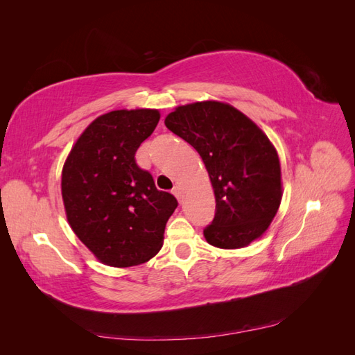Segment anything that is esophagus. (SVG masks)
Masks as SVG:
<instances>
[{
  "instance_id": "34e87169",
  "label": "esophagus",
  "mask_w": 355,
  "mask_h": 355,
  "mask_svg": "<svg viewBox=\"0 0 355 355\" xmlns=\"http://www.w3.org/2000/svg\"><path fill=\"white\" fill-rule=\"evenodd\" d=\"M171 192H173V196H175L179 201L182 200V188H180V187H175L173 191H171Z\"/></svg>"
}]
</instances>
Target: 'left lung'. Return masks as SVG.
<instances>
[{"mask_svg":"<svg viewBox=\"0 0 355 355\" xmlns=\"http://www.w3.org/2000/svg\"><path fill=\"white\" fill-rule=\"evenodd\" d=\"M166 127L202 158L216 198V213L204 228L207 243L240 249L268 230L282 202V168L274 145L234 106L196 102L170 112Z\"/></svg>","mask_w":355,"mask_h":355,"instance_id":"1","label":"left lung"}]
</instances>
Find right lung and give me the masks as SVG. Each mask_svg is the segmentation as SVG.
Instances as JSON below:
<instances>
[{
  "label": "right lung",
  "instance_id": "obj_1",
  "mask_svg": "<svg viewBox=\"0 0 355 355\" xmlns=\"http://www.w3.org/2000/svg\"><path fill=\"white\" fill-rule=\"evenodd\" d=\"M158 121L157 110L103 114L83 132L63 166L68 222L105 265L127 268L154 257L178 207V200L158 191L151 173L135 159Z\"/></svg>",
  "mask_w": 355,
  "mask_h": 355
}]
</instances>
